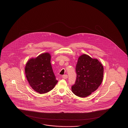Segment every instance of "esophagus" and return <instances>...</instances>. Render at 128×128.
Instances as JSON below:
<instances>
[{
	"label": "esophagus",
	"instance_id": "34e87169",
	"mask_svg": "<svg viewBox=\"0 0 128 128\" xmlns=\"http://www.w3.org/2000/svg\"><path fill=\"white\" fill-rule=\"evenodd\" d=\"M62 78H63V79H66L68 78V75H67V74H65V75H63L62 76Z\"/></svg>",
	"mask_w": 128,
	"mask_h": 128
}]
</instances>
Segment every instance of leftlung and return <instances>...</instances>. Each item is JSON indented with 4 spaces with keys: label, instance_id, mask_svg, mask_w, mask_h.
Returning a JSON list of instances; mask_svg holds the SVG:
<instances>
[{
    "label": "left lung",
    "instance_id": "obj_1",
    "mask_svg": "<svg viewBox=\"0 0 128 128\" xmlns=\"http://www.w3.org/2000/svg\"><path fill=\"white\" fill-rule=\"evenodd\" d=\"M77 78L72 87L76 96L85 98L98 89L101 85L104 75V67L96 58L86 54L80 56L76 66Z\"/></svg>",
    "mask_w": 128,
    "mask_h": 128
}]
</instances>
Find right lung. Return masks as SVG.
Wrapping results in <instances>:
<instances>
[{
    "label": "right lung",
    "mask_w": 128,
    "mask_h": 128,
    "mask_svg": "<svg viewBox=\"0 0 128 128\" xmlns=\"http://www.w3.org/2000/svg\"><path fill=\"white\" fill-rule=\"evenodd\" d=\"M51 55L44 53L36 58H32L27 62L25 73L30 87L41 94L52 90L58 81L51 64Z\"/></svg>",
    "instance_id": "1"
}]
</instances>
